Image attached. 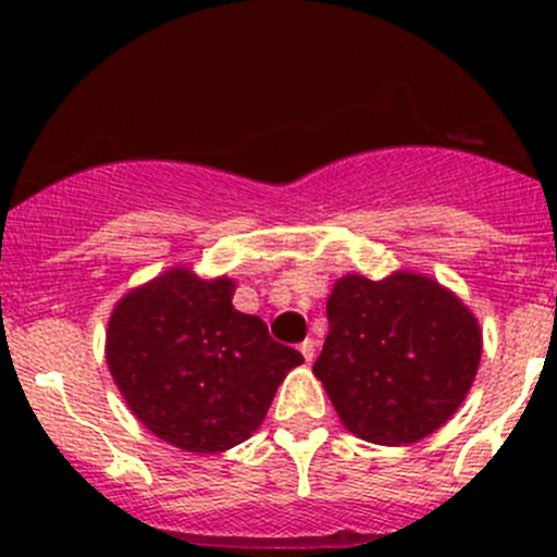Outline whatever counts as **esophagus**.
Wrapping results in <instances>:
<instances>
[{"label": "esophagus", "instance_id": "1", "mask_svg": "<svg viewBox=\"0 0 557 557\" xmlns=\"http://www.w3.org/2000/svg\"><path fill=\"white\" fill-rule=\"evenodd\" d=\"M299 350H301V356H305L307 363L314 361V339H305V342H301Z\"/></svg>", "mask_w": 557, "mask_h": 557}]
</instances>
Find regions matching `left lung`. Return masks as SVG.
<instances>
[{"instance_id":"1","label":"left lung","mask_w":557,"mask_h":557,"mask_svg":"<svg viewBox=\"0 0 557 557\" xmlns=\"http://www.w3.org/2000/svg\"><path fill=\"white\" fill-rule=\"evenodd\" d=\"M325 312L312 372L350 434L412 445L458 412L480 369L482 329L450 288L404 269L383 280L345 274Z\"/></svg>"}]
</instances>
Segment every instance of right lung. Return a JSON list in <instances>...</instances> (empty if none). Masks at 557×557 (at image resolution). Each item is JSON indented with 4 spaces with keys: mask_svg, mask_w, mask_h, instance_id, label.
I'll return each instance as SVG.
<instances>
[{
    "mask_svg": "<svg viewBox=\"0 0 557 557\" xmlns=\"http://www.w3.org/2000/svg\"><path fill=\"white\" fill-rule=\"evenodd\" d=\"M232 277L172 267L117 299L104 356L134 418L185 453H223L250 440L290 369L256 314L234 310Z\"/></svg>",
    "mask_w": 557,
    "mask_h": 557,
    "instance_id": "add662e5",
    "label": "right lung"
}]
</instances>
